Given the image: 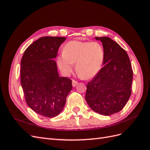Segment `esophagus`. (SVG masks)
Returning <instances> with one entry per match:
<instances>
[{"label":"esophagus","instance_id":"esophagus-1","mask_svg":"<svg viewBox=\"0 0 150 150\" xmlns=\"http://www.w3.org/2000/svg\"><path fill=\"white\" fill-rule=\"evenodd\" d=\"M78 81H75V80H72V86H73V87H75V86H76V85L78 84Z\"/></svg>","mask_w":150,"mask_h":150}]
</instances>
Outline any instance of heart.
I'll use <instances>...</instances> for the list:
<instances>
[{
  "label": "heart",
  "instance_id": "heart-1",
  "mask_svg": "<svg viewBox=\"0 0 150 150\" xmlns=\"http://www.w3.org/2000/svg\"><path fill=\"white\" fill-rule=\"evenodd\" d=\"M104 57V48L99 42L72 40L63 48L62 53L57 58V64L63 73L69 75L76 63L78 74L90 79L101 70Z\"/></svg>",
  "mask_w": 150,
  "mask_h": 150
}]
</instances>
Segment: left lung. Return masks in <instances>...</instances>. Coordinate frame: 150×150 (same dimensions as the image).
<instances>
[{"label": "left lung", "mask_w": 150, "mask_h": 150, "mask_svg": "<svg viewBox=\"0 0 150 150\" xmlns=\"http://www.w3.org/2000/svg\"><path fill=\"white\" fill-rule=\"evenodd\" d=\"M103 43V67L88 83L86 101L91 110L110 116L125 107L131 94L133 70L128 54L108 37L95 38Z\"/></svg>", "instance_id": "8db88e82"}]
</instances>
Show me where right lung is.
<instances>
[{"label": "right lung", "instance_id": "add662e5", "mask_svg": "<svg viewBox=\"0 0 150 150\" xmlns=\"http://www.w3.org/2000/svg\"><path fill=\"white\" fill-rule=\"evenodd\" d=\"M64 37L36 40L25 49L21 63V83L28 105L39 115L57 116L64 108L72 88V81L59 77L55 61Z\"/></svg>", "mask_w": 150, "mask_h": 150}]
</instances>
